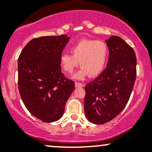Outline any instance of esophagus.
I'll return each mask as SVG.
<instances>
[{"label": "esophagus", "instance_id": "1", "mask_svg": "<svg viewBox=\"0 0 152 152\" xmlns=\"http://www.w3.org/2000/svg\"><path fill=\"white\" fill-rule=\"evenodd\" d=\"M75 86H76V88H79V87H83V86H84V85H83V83H81L76 82V83H75Z\"/></svg>", "mask_w": 152, "mask_h": 152}]
</instances>
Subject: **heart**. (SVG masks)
<instances>
[{"instance_id":"obj_1","label":"heart","mask_w":152,"mask_h":152,"mask_svg":"<svg viewBox=\"0 0 152 152\" xmlns=\"http://www.w3.org/2000/svg\"><path fill=\"white\" fill-rule=\"evenodd\" d=\"M71 53H63L60 64L63 70L72 74L80 66L82 67L74 76L76 79H83L87 76H98L103 72L107 63L109 49L104 41L82 40L71 48Z\"/></svg>"}]
</instances>
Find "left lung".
<instances>
[{
    "instance_id": "1",
    "label": "left lung",
    "mask_w": 152,
    "mask_h": 152,
    "mask_svg": "<svg viewBox=\"0 0 152 152\" xmlns=\"http://www.w3.org/2000/svg\"><path fill=\"white\" fill-rule=\"evenodd\" d=\"M106 42L109 51L107 66L85 86V115L95 124L110 121L123 111L137 76L133 48L118 36H111Z\"/></svg>"
}]
</instances>
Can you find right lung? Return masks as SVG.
<instances>
[{
	"label": "right lung",
	"mask_w": 152,
	"mask_h": 152,
	"mask_svg": "<svg viewBox=\"0 0 152 152\" xmlns=\"http://www.w3.org/2000/svg\"><path fill=\"white\" fill-rule=\"evenodd\" d=\"M69 40L67 35L34 38L19 56L20 97L29 112L43 122L61 118L74 90V82L67 79L61 70L60 57Z\"/></svg>",
	"instance_id": "right-lung-1"
}]
</instances>
